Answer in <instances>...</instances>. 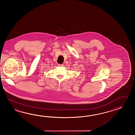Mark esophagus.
Masks as SVG:
<instances>
[{
	"instance_id": "esophagus-1",
	"label": "esophagus",
	"mask_w": 135,
	"mask_h": 135,
	"mask_svg": "<svg viewBox=\"0 0 135 135\" xmlns=\"http://www.w3.org/2000/svg\"><path fill=\"white\" fill-rule=\"evenodd\" d=\"M58 66H64L63 64H58Z\"/></svg>"
}]
</instances>
